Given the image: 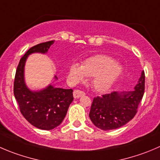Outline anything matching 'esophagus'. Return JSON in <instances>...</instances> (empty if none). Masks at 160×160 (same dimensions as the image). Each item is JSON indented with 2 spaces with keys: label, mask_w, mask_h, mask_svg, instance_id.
<instances>
[{
  "label": "esophagus",
  "mask_w": 160,
  "mask_h": 160,
  "mask_svg": "<svg viewBox=\"0 0 160 160\" xmlns=\"http://www.w3.org/2000/svg\"><path fill=\"white\" fill-rule=\"evenodd\" d=\"M83 95H85V93L83 91H80V90H75L73 91V97L75 98H79Z\"/></svg>",
  "instance_id": "1"
}]
</instances>
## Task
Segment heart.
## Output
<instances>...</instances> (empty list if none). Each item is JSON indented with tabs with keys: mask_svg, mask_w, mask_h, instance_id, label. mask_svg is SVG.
Returning a JSON list of instances; mask_svg holds the SVG:
<instances>
[{
	"mask_svg": "<svg viewBox=\"0 0 160 160\" xmlns=\"http://www.w3.org/2000/svg\"><path fill=\"white\" fill-rule=\"evenodd\" d=\"M122 73V67L107 55H98L85 60L82 66L73 63L69 67V74L75 82L83 80L85 76L93 77L92 87L104 92L112 88Z\"/></svg>",
	"mask_w": 160,
	"mask_h": 160,
	"instance_id": "1",
	"label": "heart"
}]
</instances>
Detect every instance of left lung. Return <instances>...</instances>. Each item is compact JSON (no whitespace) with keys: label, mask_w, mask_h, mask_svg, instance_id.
Returning a JSON list of instances; mask_svg holds the SVG:
<instances>
[{"label":"left lung","mask_w":160,"mask_h":160,"mask_svg":"<svg viewBox=\"0 0 160 160\" xmlns=\"http://www.w3.org/2000/svg\"><path fill=\"white\" fill-rule=\"evenodd\" d=\"M145 72L142 71L134 91H112L94 98L89 116L94 126L103 131L121 128L134 117L145 92Z\"/></svg>","instance_id":"obj_1"}]
</instances>
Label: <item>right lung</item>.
<instances>
[{
	"mask_svg": "<svg viewBox=\"0 0 160 160\" xmlns=\"http://www.w3.org/2000/svg\"><path fill=\"white\" fill-rule=\"evenodd\" d=\"M54 42L47 41L30 48L20 59L14 81V95L22 116L32 126L46 131L61 124L73 100L72 90L50 84L40 91H30L25 83L24 66L28 55L35 52L46 53Z\"/></svg>",
	"mask_w": 160,
	"mask_h": 160,
	"instance_id": "right-lung-1",
	"label": "right lung"
}]
</instances>
